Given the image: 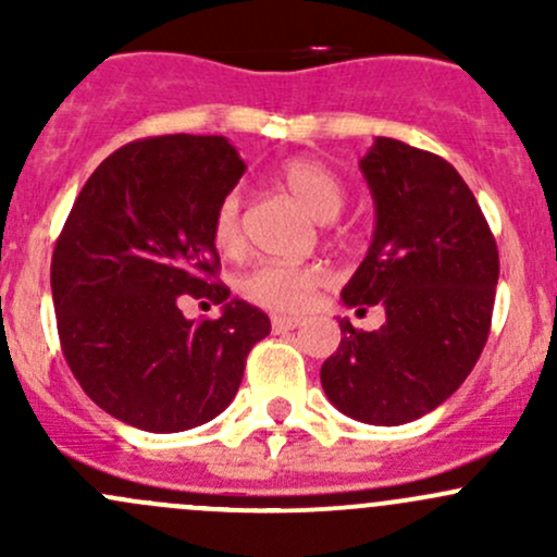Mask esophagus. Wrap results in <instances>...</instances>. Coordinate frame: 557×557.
<instances>
[{"label": "esophagus", "instance_id": "1", "mask_svg": "<svg viewBox=\"0 0 557 557\" xmlns=\"http://www.w3.org/2000/svg\"><path fill=\"white\" fill-rule=\"evenodd\" d=\"M299 325H301L299 318H285V314H274V318H272L274 334H288V331L299 329Z\"/></svg>", "mask_w": 557, "mask_h": 557}]
</instances>
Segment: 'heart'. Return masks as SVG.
<instances>
[{
	"mask_svg": "<svg viewBox=\"0 0 557 557\" xmlns=\"http://www.w3.org/2000/svg\"><path fill=\"white\" fill-rule=\"evenodd\" d=\"M280 183L305 210L318 221H331L345 205V188L339 177L314 159L296 156L277 172ZM212 245L223 256H237L243 250V221H239V199L228 194L212 212ZM325 283V269L318 263L290 267V263H261L239 280V294L261 310L296 314L310 307L312 294Z\"/></svg>",
	"mask_w": 557,
	"mask_h": 557,
	"instance_id": "obj_1",
	"label": "heart"
}]
</instances>
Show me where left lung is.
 Here are the masks:
<instances>
[{"label": "left lung", "instance_id": "obj_1", "mask_svg": "<svg viewBox=\"0 0 557 557\" xmlns=\"http://www.w3.org/2000/svg\"><path fill=\"white\" fill-rule=\"evenodd\" d=\"M374 199V239L342 290L377 331L339 320L342 342L320 367L347 418L401 425L423 418L469 377L491 334L498 247L474 194L429 150L377 137L361 159Z\"/></svg>", "mask_w": 557, "mask_h": 557}]
</instances>
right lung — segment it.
<instances>
[{
  "mask_svg": "<svg viewBox=\"0 0 557 557\" xmlns=\"http://www.w3.org/2000/svg\"><path fill=\"white\" fill-rule=\"evenodd\" d=\"M243 174L226 137L137 139L97 166L55 239L61 350L88 398L134 429L174 434L221 414L272 331L215 283L212 212ZM188 295L223 304L222 318L185 319Z\"/></svg>",
  "mask_w": 557,
  "mask_h": 557,
  "instance_id": "right-lung-1",
  "label": "right lung"
}]
</instances>
